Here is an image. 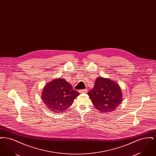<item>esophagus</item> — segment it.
I'll use <instances>...</instances> for the list:
<instances>
[{
    "label": "esophagus",
    "instance_id": "34e87169",
    "mask_svg": "<svg viewBox=\"0 0 156 156\" xmlns=\"http://www.w3.org/2000/svg\"><path fill=\"white\" fill-rule=\"evenodd\" d=\"M87 92V89H81V90H79V92H80V94H82V93H86Z\"/></svg>",
    "mask_w": 156,
    "mask_h": 156
}]
</instances>
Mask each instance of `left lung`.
Wrapping results in <instances>:
<instances>
[{"label":"left lung","mask_w":156,"mask_h":156,"mask_svg":"<svg viewBox=\"0 0 156 156\" xmlns=\"http://www.w3.org/2000/svg\"><path fill=\"white\" fill-rule=\"evenodd\" d=\"M88 95L94 106L101 113L113 111L122 101V93L119 85L109 79L98 77L94 88Z\"/></svg>","instance_id":"8db88e82"}]
</instances>
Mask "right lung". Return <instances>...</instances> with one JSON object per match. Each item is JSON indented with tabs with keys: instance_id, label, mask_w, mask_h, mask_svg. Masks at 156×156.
<instances>
[{
	"instance_id": "obj_1",
	"label": "right lung",
	"mask_w": 156,
	"mask_h": 156,
	"mask_svg": "<svg viewBox=\"0 0 156 156\" xmlns=\"http://www.w3.org/2000/svg\"><path fill=\"white\" fill-rule=\"evenodd\" d=\"M80 95L78 91L65 80H53L45 86L42 92V99L45 106L55 113H63L73 104Z\"/></svg>"
}]
</instances>
